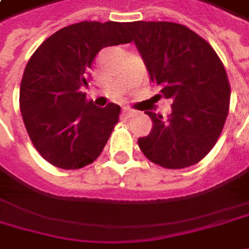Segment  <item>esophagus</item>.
<instances>
[{
  "mask_svg": "<svg viewBox=\"0 0 249 249\" xmlns=\"http://www.w3.org/2000/svg\"><path fill=\"white\" fill-rule=\"evenodd\" d=\"M137 113H139L137 110H134V109H130V107H124V109H123V115H124V116H127V118L136 116Z\"/></svg>",
  "mask_w": 249,
  "mask_h": 249,
  "instance_id": "1",
  "label": "esophagus"
}]
</instances>
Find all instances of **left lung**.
I'll list each match as a JSON object with an SVG mask.
<instances>
[{
    "label": "left lung",
    "instance_id": "8db88e82",
    "mask_svg": "<svg viewBox=\"0 0 249 249\" xmlns=\"http://www.w3.org/2000/svg\"><path fill=\"white\" fill-rule=\"evenodd\" d=\"M158 98L172 101V113L145 112L153 120L139 147L151 162L168 169L197 164L217 143L230 107V82L214 49L189 28L174 22L127 23Z\"/></svg>",
    "mask_w": 249,
    "mask_h": 249
}]
</instances>
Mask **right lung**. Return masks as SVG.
<instances>
[{
  "instance_id": "right-lung-1",
  "label": "right lung",
  "mask_w": 249,
  "mask_h": 249,
  "mask_svg": "<svg viewBox=\"0 0 249 249\" xmlns=\"http://www.w3.org/2000/svg\"><path fill=\"white\" fill-rule=\"evenodd\" d=\"M123 25L84 20L66 26L47 37L26 64L19 91L22 119L35 148L54 167L92 164L119 122L120 106L98 107L81 88L104 47L131 42Z\"/></svg>"
}]
</instances>
